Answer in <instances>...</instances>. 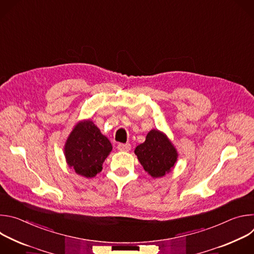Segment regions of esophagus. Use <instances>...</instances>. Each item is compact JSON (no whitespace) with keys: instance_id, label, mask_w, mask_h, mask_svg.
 <instances>
[{"instance_id":"1","label":"esophagus","mask_w":254,"mask_h":254,"mask_svg":"<svg viewBox=\"0 0 254 254\" xmlns=\"http://www.w3.org/2000/svg\"><path fill=\"white\" fill-rule=\"evenodd\" d=\"M118 150H120L122 152H128L130 150V144L129 143H119Z\"/></svg>"}]
</instances>
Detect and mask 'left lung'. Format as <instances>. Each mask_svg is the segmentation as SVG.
Listing matches in <instances>:
<instances>
[{
  "mask_svg": "<svg viewBox=\"0 0 254 254\" xmlns=\"http://www.w3.org/2000/svg\"><path fill=\"white\" fill-rule=\"evenodd\" d=\"M143 170L159 178L171 172L177 161V151L168 137L158 129H152L144 142L134 150Z\"/></svg>",
  "mask_w": 254,
  "mask_h": 254,
  "instance_id": "obj_1",
  "label": "left lung"
}]
</instances>
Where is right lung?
<instances>
[{
    "label": "right lung",
    "instance_id": "obj_1",
    "mask_svg": "<svg viewBox=\"0 0 254 254\" xmlns=\"http://www.w3.org/2000/svg\"><path fill=\"white\" fill-rule=\"evenodd\" d=\"M113 150L111 141L90 121L79 123L65 143L67 164L78 175L92 178L102 169L104 160Z\"/></svg>",
    "mask_w": 254,
    "mask_h": 254
}]
</instances>
